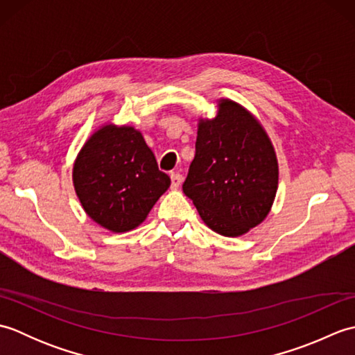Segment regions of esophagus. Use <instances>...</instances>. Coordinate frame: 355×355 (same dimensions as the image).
I'll use <instances>...</instances> for the list:
<instances>
[{
    "mask_svg": "<svg viewBox=\"0 0 355 355\" xmlns=\"http://www.w3.org/2000/svg\"><path fill=\"white\" fill-rule=\"evenodd\" d=\"M182 182H183V177L180 175V173H177V172H172L171 173V186H172V189H178V187L182 186Z\"/></svg>",
    "mask_w": 355,
    "mask_h": 355,
    "instance_id": "esophagus-1",
    "label": "esophagus"
}]
</instances>
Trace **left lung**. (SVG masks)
Listing matches in <instances>:
<instances>
[{"label": "left lung", "mask_w": 355, "mask_h": 355, "mask_svg": "<svg viewBox=\"0 0 355 355\" xmlns=\"http://www.w3.org/2000/svg\"><path fill=\"white\" fill-rule=\"evenodd\" d=\"M277 177L266 130L239 103L223 99L215 119L200 120L183 192L214 232L235 238L261 224L275 201Z\"/></svg>", "instance_id": "left-lung-1"}]
</instances>
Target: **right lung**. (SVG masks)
<instances>
[{
  "label": "right lung",
  "mask_w": 355,
  "mask_h": 355,
  "mask_svg": "<svg viewBox=\"0 0 355 355\" xmlns=\"http://www.w3.org/2000/svg\"><path fill=\"white\" fill-rule=\"evenodd\" d=\"M73 184L87 215L102 227L122 233L146 220L171 178L132 126L105 125L78 154Z\"/></svg>",
  "instance_id": "right-lung-1"
}]
</instances>
